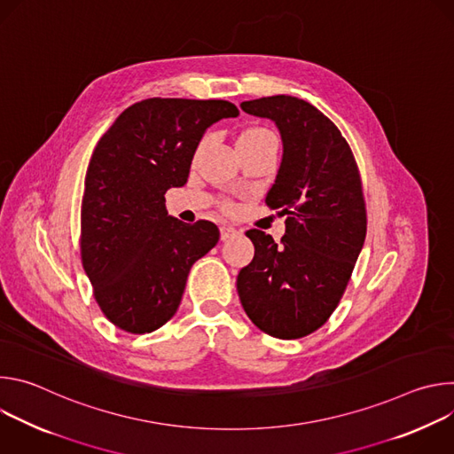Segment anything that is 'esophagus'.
<instances>
[{
	"label": "esophagus",
	"mask_w": 454,
	"mask_h": 454,
	"mask_svg": "<svg viewBox=\"0 0 454 454\" xmlns=\"http://www.w3.org/2000/svg\"><path fill=\"white\" fill-rule=\"evenodd\" d=\"M239 231L231 226H221V240H228L231 237H235Z\"/></svg>",
	"instance_id": "esophagus-1"
}]
</instances>
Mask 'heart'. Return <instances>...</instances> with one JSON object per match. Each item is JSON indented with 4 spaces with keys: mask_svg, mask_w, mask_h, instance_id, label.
Masks as SVG:
<instances>
[{
    "mask_svg": "<svg viewBox=\"0 0 454 454\" xmlns=\"http://www.w3.org/2000/svg\"><path fill=\"white\" fill-rule=\"evenodd\" d=\"M261 142H277V140L268 131V129H264V127H251V129H246L244 133H240V137L237 140V147L239 145H246V144H261ZM224 208L231 210L233 207L230 203H226Z\"/></svg>",
    "mask_w": 454,
    "mask_h": 454,
    "instance_id": "b5f03b06",
    "label": "heart"
}]
</instances>
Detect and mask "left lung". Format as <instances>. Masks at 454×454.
Masks as SVG:
<instances>
[{"instance_id": "left-lung-1", "label": "left lung", "mask_w": 454, "mask_h": 454, "mask_svg": "<svg viewBox=\"0 0 454 454\" xmlns=\"http://www.w3.org/2000/svg\"><path fill=\"white\" fill-rule=\"evenodd\" d=\"M240 107L278 127L284 156L266 205L287 219L280 244L261 230L246 231L254 256L237 291L258 329L298 340L331 317L352 277L366 237L361 176L340 129L312 104L275 95Z\"/></svg>"}]
</instances>
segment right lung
<instances>
[{"mask_svg":"<svg viewBox=\"0 0 454 454\" xmlns=\"http://www.w3.org/2000/svg\"><path fill=\"white\" fill-rule=\"evenodd\" d=\"M226 100L147 98L127 107L98 140L84 181L81 258L93 294L118 329L147 334L176 314L193 262L219 242L210 221L167 214L207 129L237 116Z\"/></svg>","mask_w":454,"mask_h":454,"instance_id":"1","label":"right lung"}]
</instances>
